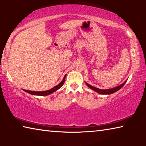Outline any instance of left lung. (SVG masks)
I'll return each instance as SVG.
<instances>
[{
  "instance_id": "8db88e82",
  "label": "left lung",
  "mask_w": 146,
  "mask_h": 146,
  "mask_svg": "<svg viewBox=\"0 0 146 146\" xmlns=\"http://www.w3.org/2000/svg\"><path fill=\"white\" fill-rule=\"evenodd\" d=\"M126 82H127V81H125V82H123L122 84L118 86H117V87H115V88H112V89H108V90H100V89H98L97 88L93 87V86H91L90 84H88V83L86 82V84H87V86H88L89 88H91V90H93L95 91H96V92H97V93H100V94H102V95H106V94H108V95H110V94H112L113 93L116 92V91L119 90L120 89L122 88L123 86H124V84Z\"/></svg>"
}]
</instances>
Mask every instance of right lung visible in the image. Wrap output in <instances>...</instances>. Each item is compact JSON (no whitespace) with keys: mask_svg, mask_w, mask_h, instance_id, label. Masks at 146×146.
I'll list each match as a JSON object with an SVG mask.
<instances>
[{"mask_svg":"<svg viewBox=\"0 0 146 146\" xmlns=\"http://www.w3.org/2000/svg\"><path fill=\"white\" fill-rule=\"evenodd\" d=\"M66 75L64 76V77L63 78V80L62 82L58 84L57 86H55V87L51 88V90H47V91H28V90H24V91H25L26 92L28 93L29 94H31V95H40V96H46V95H48L49 94L52 93L53 92H55L56 90H58L59 88H60L62 86H63L64 82H65V79H66Z\"/></svg>","mask_w":146,"mask_h":146,"instance_id":"add662e5","label":"right lung"}]
</instances>
